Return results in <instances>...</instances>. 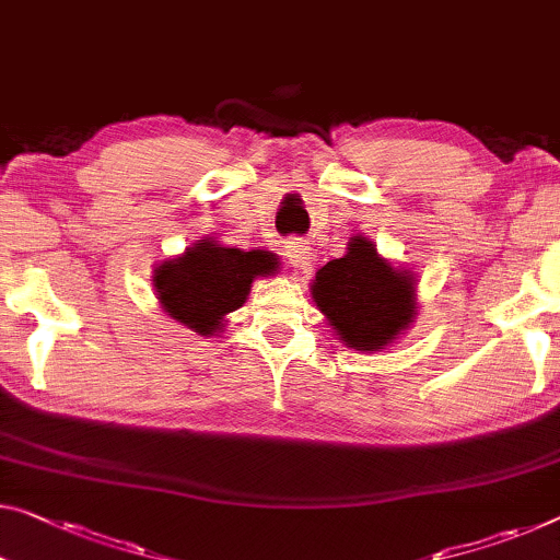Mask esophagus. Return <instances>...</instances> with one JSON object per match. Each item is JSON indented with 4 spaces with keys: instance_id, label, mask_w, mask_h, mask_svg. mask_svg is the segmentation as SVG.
Masks as SVG:
<instances>
[{
    "instance_id": "1",
    "label": "esophagus",
    "mask_w": 560,
    "mask_h": 560,
    "mask_svg": "<svg viewBox=\"0 0 560 560\" xmlns=\"http://www.w3.org/2000/svg\"><path fill=\"white\" fill-rule=\"evenodd\" d=\"M285 255H288V262L292 265V268L298 270H307L310 262H313V255H310V247L305 240H290V243L285 245Z\"/></svg>"
}]
</instances>
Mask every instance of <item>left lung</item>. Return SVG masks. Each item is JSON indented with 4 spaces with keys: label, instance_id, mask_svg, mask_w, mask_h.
Masks as SVG:
<instances>
[{
    "label": "left lung",
    "instance_id": "obj_1",
    "mask_svg": "<svg viewBox=\"0 0 560 560\" xmlns=\"http://www.w3.org/2000/svg\"><path fill=\"white\" fill-rule=\"evenodd\" d=\"M310 290L340 340L355 350H381L416 317L412 278L381 260L365 237H352L348 255L325 265Z\"/></svg>",
    "mask_w": 560,
    "mask_h": 560
}]
</instances>
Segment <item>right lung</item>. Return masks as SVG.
Listing matches in <instances>:
<instances>
[{"instance_id": "1", "label": "right lung", "mask_w": 560, "mask_h": 560, "mask_svg": "<svg viewBox=\"0 0 560 560\" xmlns=\"http://www.w3.org/2000/svg\"><path fill=\"white\" fill-rule=\"evenodd\" d=\"M275 268L278 257L272 253H243L202 240L154 270V290L170 317L195 332L212 335L220 330L222 317L245 303L257 275L265 278Z\"/></svg>"}]
</instances>
